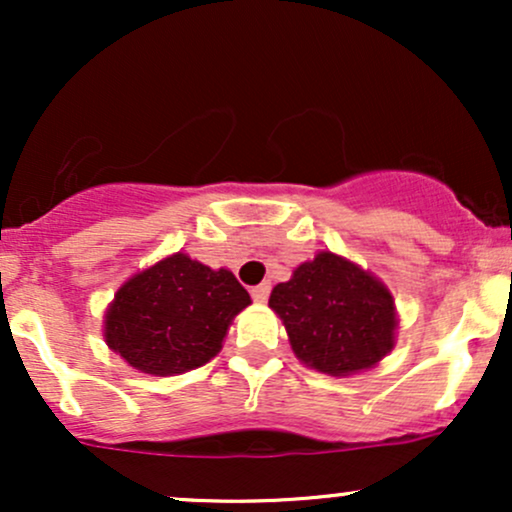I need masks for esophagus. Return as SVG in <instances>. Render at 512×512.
Returning <instances> with one entry per match:
<instances>
[{"instance_id":"esophagus-1","label":"esophagus","mask_w":512,"mask_h":512,"mask_svg":"<svg viewBox=\"0 0 512 512\" xmlns=\"http://www.w3.org/2000/svg\"><path fill=\"white\" fill-rule=\"evenodd\" d=\"M269 291H272V286H269V281H264V284H260V286H252L250 296L255 298L257 303H264L269 298Z\"/></svg>"}]
</instances>
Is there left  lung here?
<instances>
[{
  "label": "left lung",
  "mask_w": 512,
  "mask_h": 512,
  "mask_svg": "<svg viewBox=\"0 0 512 512\" xmlns=\"http://www.w3.org/2000/svg\"><path fill=\"white\" fill-rule=\"evenodd\" d=\"M269 308L284 322L289 342L305 366L327 375L373 368L395 346V298L358 264L317 252L276 284Z\"/></svg>",
  "instance_id": "obj_1"
}]
</instances>
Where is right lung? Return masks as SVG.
<instances>
[{
  "label": "right lung",
  "instance_id": "obj_1",
  "mask_svg": "<svg viewBox=\"0 0 512 512\" xmlns=\"http://www.w3.org/2000/svg\"><path fill=\"white\" fill-rule=\"evenodd\" d=\"M248 305L250 293L233 272L175 252L117 289L103 337L142 373L180 375L219 354L233 317Z\"/></svg>",
  "mask_w": 512,
  "mask_h": 512
}]
</instances>
